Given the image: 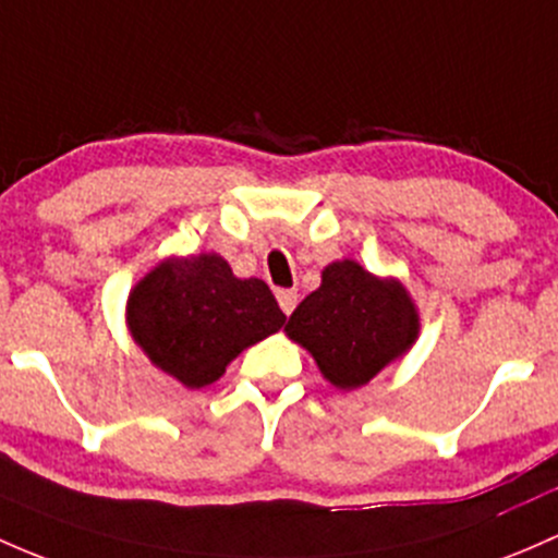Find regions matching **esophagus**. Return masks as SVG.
Here are the masks:
<instances>
[{
  "label": "esophagus",
  "mask_w": 558,
  "mask_h": 558,
  "mask_svg": "<svg viewBox=\"0 0 558 558\" xmlns=\"http://www.w3.org/2000/svg\"><path fill=\"white\" fill-rule=\"evenodd\" d=\"M278 304H280V310H283L286 315L294 313V307H296V291L280 289V291H278Z\"/></svg>",
  "instance_id": "34e87169"
}]
</instances>
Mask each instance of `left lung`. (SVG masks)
<instances>
[{"mask_svg":"<svg viewBox=\"0 0 558 558\" xmlns=\"http://www.w3.org/2000/svg\"><path fill=\"white\" fill-rule=\"evenodd\" d=\"M286 337L313 355L328 385L357 390L414 348L420 310L398 278L339 259L291 313Z\"/></svg>","mask_w":558,"mask_h":558,"instance_id":"1","label":"left lung"}]
</instances>
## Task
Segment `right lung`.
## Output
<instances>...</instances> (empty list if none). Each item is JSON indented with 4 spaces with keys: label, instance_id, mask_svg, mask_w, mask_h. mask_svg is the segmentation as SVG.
<instances>
[{
    "label": "right lung",
    "instance_id": "obj_1",
    "mask_svg": "<svg viewBox=\"0 0 558 558\" xmlns=\"http://www.w3.org/2000/svg\"><path fill=\"white\" fill-rule=\"evenodd\" d=\"M125 324L151 366L201 390L278 331L286 315L264 280L238 278L225 256L208 251L157 262L128 294Z\"/></svg>",
    "mask_w": 558,
    "mask_h": 558
}]
</instances>
